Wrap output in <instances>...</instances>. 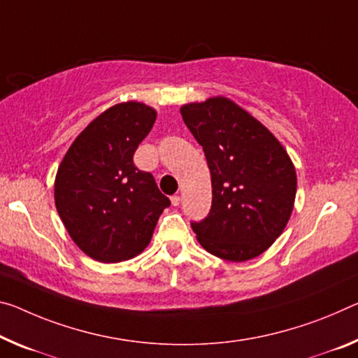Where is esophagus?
Returning a JSON list of instances; mask_svg holds the SVG:
<instances>
[{
	"label": "esophagus",
	"mask_w": 358,
	"mask_h": 358,
	"mask_svg": "<svg viewBox=\"0 0 358 358\" xmlns=\"http://www.w3.org/2000/svg\"><path fill=\"white\" fill-rule=\"evenodd\" d=\"M170 201H172V206H175V207H177V206H180V196H177V194H175V196H172V197H170Z\"/></svg>",
	"instance_id": "obj_1"
}]
</instances>
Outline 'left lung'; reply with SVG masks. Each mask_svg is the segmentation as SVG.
I'll return each instance as SVG.
<instances>
[{
  "instance_id": "obj_1",
  "label": "left lung",
  "mask_w": 358,
  "mask_h": 358,
  "mask_svg": "<svg viewBox=\"0 0 358 358\" xmlns=\"http://www.w3.org/2000/svg\"><path fill=\"white\" fill-rule=\"evenodd\" d=\"M180 111L212 175L210 212L191 221L197 241L208 253L236 263L258 257L290 220L296 196L290 157L263 124L228 99Z\"/></svg>"
}]
</instances>
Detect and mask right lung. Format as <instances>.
Returning a JSON list of instances; mask_svg holds the SVG:
<instances>
[{
	"label": "right lung",
	"mask_w": 358,
	"mask_h": 358,
	"mask_svg": "<svg viewBox=\"0 0 358 358\" xmlns=\"http://www.w3.org/2000/svg\"><path fill=\"white\" fill-rule=\"evenodd\" d=\"M156 121L137 101L111 106L78 135L55 178V207L68 234L101 263L137 257L170 206L134 155Z\"/></svg>",
	"instance_id": "right-lung-1"
}]
</instances>
